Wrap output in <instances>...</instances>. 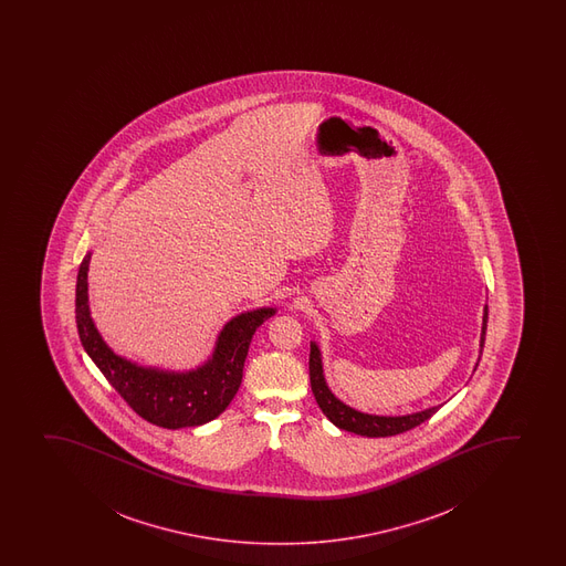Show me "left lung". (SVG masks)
<instances>
[{"label":"left lung","instance_id":"left-lung-1","mask_svg":"<svg viewBox=\"0 0 566 566\" xmlns=\"http://www.w3.org/2000/svg\"><path fill=\"white\" fill-rule=\"evenodd\" d=\"M489 307H483V323H481L480 336V357L475 363V368L480 364L481 352L485 345V332H488ZM310 381H312L313 397L317 400L318 408L323 410L328 421L336 424L338 429L355 432L358 436H368V438H385V436L400 434L406 430L413 429L417 424L427 421L434 416L436 411L442 408H427V410L408 413V416H374V413H363L355 410L352 406L342 402L339 398L334 397V392L326 385L325 371H323V357L321 349L315 342H312V352H310Z\"/></svg>","mask_w":566,"mask_h":566}]
</instances>
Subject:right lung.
Wrapping results in <instances>:
<instances>
[{"instance_id": "1", "label": "right lung", "mask_w": 566, "mask_h": 566, "mask_svg": "<svg viewBox=\"0 0 566 566\" xmlns=\"http://www.w3.org/2000/svg\"><path fill=\"white\" fill-rule=\"evenodd\" d=\"M91 256L88 251L78 266L75 321L81 344L113 389L137 416L163 429L200 427L221 416L240 389L243 364L254 332L277 310L259 307L230 318L217 336L211 357L195 370L171 371L139 366L113 352L92 321L88 306Z\"/></svg>"}]
</instances>
